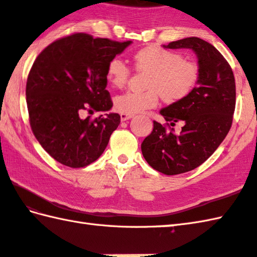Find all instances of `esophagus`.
Returning a JSON list of instances; mask_svg holds the SVG:
<instances>
[{"mask_svg": "<svg viewBox=\"0 0 257 257\" xmlns=\"http://www.w3.org/2000/svg\"><path fill=\"white\" fill-rule=\"evenodd\" d=\"M134 116L133 114H128V113H120V119H121V121H125V120H129L132 119Z\"/></svg>", "mask_w": 257, "mask_h": 257, "instance_id": "obj_1", "label": "esophagus"}]
</instances>
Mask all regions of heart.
<instances>
[{"instance_id": "b5f03b06", "label": "heart", "mask_w": 257, "mask_h": 257, "mask_svg": "<svg viewBox=\"0 0 257 257\" xmlns=\"http://www.w3.org/2000/svg\"><path fill=\"white\" fill-rule=\"evenodd\" d=\"M135 67L146 76L143 92L128 91L114 98L116 110L134 114L154 108L159 96L167 102H177L188 97L199 80V66L194 62L184 59L181 54L150 45L135 54ZM130 70L125 64L114 57L107 64L106 75L113 87L122 88L127 84Z\"/></svg>"}]
</instances>
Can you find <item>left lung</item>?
I'll list each match as a JSON object with an SVG mask.
<instances>
[{
  "label": "left lung",
  "mask_w": 257,
  "mask_h": 257,
  "mask_svg": "<svg viewBox=\"0 0 257 257\" xmlns=\"http://www.w3.org/2000/svg\"><path fill=\"white\" fill-rule=\"evenodd\" d=\"M162 46L192 50L200 73L198 84L188 97L160 110L171 125L182 121L180 135L154 121V130L141 144L144 158L152 168L174 176L193 170L209 159L230 132L235 109V79L222 54L199 37Z\"/></svg>",
  "instance_id": "1"
}]
</instances>
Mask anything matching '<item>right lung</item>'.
Returning <instances> with one entry per match:
<instances>
[{"label":"right lung","instance_id":"obj_1","mask_svg":"<svg viewBox=\"0 0 257 257\" xmlns=\"http://www.w3.org/2000/svg\"><path fill=\"white\" fill-rule=\"evenodd\" d=\"M132 43L76 33L53 42L35 59L26 83L31 128L62 165L83 168L105 151L120 123L119 114L109 112L95 120L80 114L110 110L107 64Z\"/></svg>","mask_w":257,"mask_h":257}]
</instances>
